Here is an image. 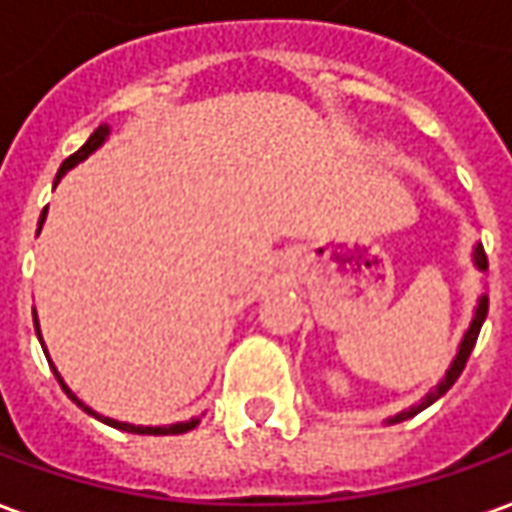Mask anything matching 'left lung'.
<instances>
[{"label":"left lung","mask_w":512,"mask_h":512,"mask_svg":"<svg viewBox=\"0 0 512 512\" xmlns=\"http://www.w3.org/2000/svg\"><path fill=\"white\" fill-rule=\"evenodd\" d=\"M473 260H476V266H479V269L485 272V269H487V255H485V249H482V246H476V249H473ZM485 317H487V297L482 294V297H479V306H476V314H473V323H470V328L465 331V337H462V345H459V354H456V360L450 362V368H448V374H445V379H442V382H439V385H436L431 394L422 399L419 405H414V408H408V411H402V414H397V416H391V419H388V425L405 422V419H411V416H416L419 411H425L428 405H433V402L442 397V394L448 391L450 385H453V382L459 379V374L465 371L467 357H470V351H473V345H476V337H479V331H482V323H485Z\"/></svg>","instance_id":"obj_1"}]
</instances>
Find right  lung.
I'll return each mask as SVG.
<instances>
[{
  "mask_svg": "<svg viewBox=\"0 0 512 512\" xmlns=\"http://www.w3.org/2000/svg\"><path fill=\"white\" fill-rule=\"evenodd\" d=\"M107 135H110V127H104V124H101L96 133H93L90 138H87V141H84V147H81L79 152H73V155H70V158L64 161L62 167H59V175H56V181H62V175L67 172V169L76 167V164H79V161H84V158H87L90 152H96L98 147L104 144V138H107ZM45 215H47V209L42 212V218H39V229H42V223H45ZM33 326H36V334H39V340H42V331H39V320H36V314H33ZM53 374H56V379H59V385H62L64 394L73 399V402H76L79 408H84L87 414H93L96 419H101L104 425H110V428H118V431L141 433V436H172V433L192 431V428L198 425V419H189V422H178V425H164V428H144V425H130V422H118V419H107V416H98L96 411H90V408H87V405H84V402H81V399L76 397V394H73V391H70L67 385H64V379L59 377V371H56V368H53Z\"/></svg>",
  "mask_w": 512,
  "mask_h": 512,
  "instance_id": "obj_1",
  "label": "right lung"
}]
</instances>
